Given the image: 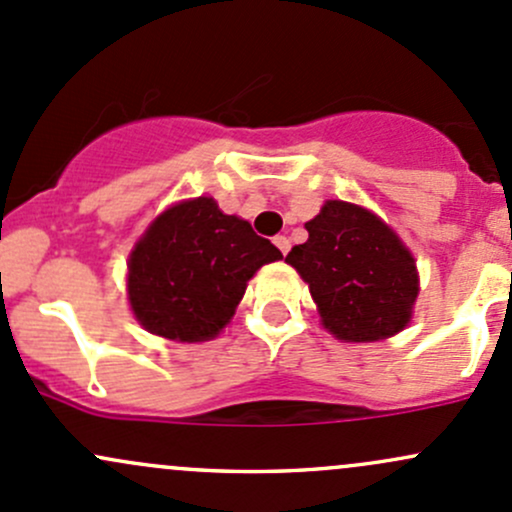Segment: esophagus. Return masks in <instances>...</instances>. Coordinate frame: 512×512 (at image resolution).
I'll return each instance as SVG.
<instances>
[{"mask_svg":"<svg viewBox=\"0 0 512 512\" xmlns=\"http://www.w3.org/2000/svg\"><path fill=\"white\" fill-rule=\"evenodd\" d=\"M273 244H276L278 246V249H280V254H288V251H290V239H288V236H283V234H278L276 236V239H273Z\"/></svg>","mask_w":512,"mask_h":512,"instance_id":"esophagus-1","label":"esophagus"}]
</instances>
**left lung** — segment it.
Returning a JSON list of instances; mask_svg holds the SVG:
<instances>
[{"label":"left lung","mask_w":512,"mask_h":512,"mask_svg":"<svg viewBox=\"0 0 512 512\" xmlns=\"http://www.w3.org/2000/svg\"><path fill=\"white\" fill-rule=\"evenodd\" d=\"M285 261L310 285L322 324L344 342H378L408 327L420 278L400 236L359 205L327 200Z\"/></svg>","instance_id":"8db88e82"}]
</instances>
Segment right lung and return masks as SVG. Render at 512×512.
Returning a JSON list of instances; mask_svg holds the SVG:
<instances>
[{
	"label": "right lung",
	"mask_w": 512,
	"mask_h": 512,
	"mask_svg": "<svg viewBox=\"0 0 512 512\" xmlns=\"http://www.w3.org/2000/svg\"><path fill=\"white\" fill-rule=\"evenodd\" d=\"M278 258L246 219L224 214L212 197H195L158 214L136 241L126 293L151 334L207 342L232 320L258 268Z\"/></svg>",
	"instance_id": "right-lung-1"
}]
</instances>
